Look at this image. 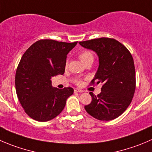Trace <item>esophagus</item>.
<instances>
[{"label": "esophagus", "instance_id": "1", "mask_svg": "<svg viewBox=\"0 0 152 152\" xmlns=\"http://www.w3.org/2000/svg\"><path fill=\"white\" fill-rule=\"evenodd\" d=\"M74 92L75 93H82L83 91L82 89H79V88H76V89L74 90Z\"/></svg>", "mask_w": 152, "mask_h": 152}]
</instances>
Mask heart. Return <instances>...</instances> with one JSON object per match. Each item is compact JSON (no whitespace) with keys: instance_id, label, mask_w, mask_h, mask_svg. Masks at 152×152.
Wrapping results in <instances>:
<instances>
[{"instance_id":"b5f03b06","label":"heart","mask_w":152,"mask_h":152,"mask_svg":"<svg viewBox=\"0 0 152 152\" xmlns=\"http://www.w3.org/2000/svg\"><path fill=\"white\" fill-rule=\"evenodd\" d=\"M79 58H80L81 61H82L83 63H85L87 61L90 59H94V56H93V53L91 52V51L88 50H85L83 52L81 53L79 56ZM66 65H67V62L66 64ZM73 82L74 83H76V85H81L82 83V81L81 79H79V78H76V79H73Z\"/></svg>"}]
</instances>
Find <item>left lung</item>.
I'll list each match as a JSON object with an SVG mask.
<instances>
[{
	"mask_svg": "<svg viewBox=\"0 0 152 152\" xmlns=\"http://www.w3.org/2000/svg\"><path fill=\"white\" fill-rule=\"evenodd\" d=\"M79 44L95 51L99 56V66L91 85L102 83L99 94L89 93L92 101L85 106V110L99 120H114L127 109L134 94L136 74L133 57L123 44L110 38Z\"/></svg>",
	"mask_w": 152,
	"mask_h": 152,
	"instance_id": "1",
	"label": "left lung"
}]
</instances>
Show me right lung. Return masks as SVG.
<instances>
[{
	"label": "right lung",
	"instance_id": "obj_1",
	"mask_svg": "<svg viewBox=\"0 0 152 152\" xmlns=\"http://www.w3.org/2000/svg\"><path fill=\"white\" fill-rule=\"evenodd\" d=\"M77 42L42 39L22 56L15 73L16 94L24 111L33 120L47 122L55 118L73 94L70 87L53 88L50 79L64 74L67 53Z\"/></svg>",
	"mask_w": 152,
	"mask_h": 152
}]
</instances>
